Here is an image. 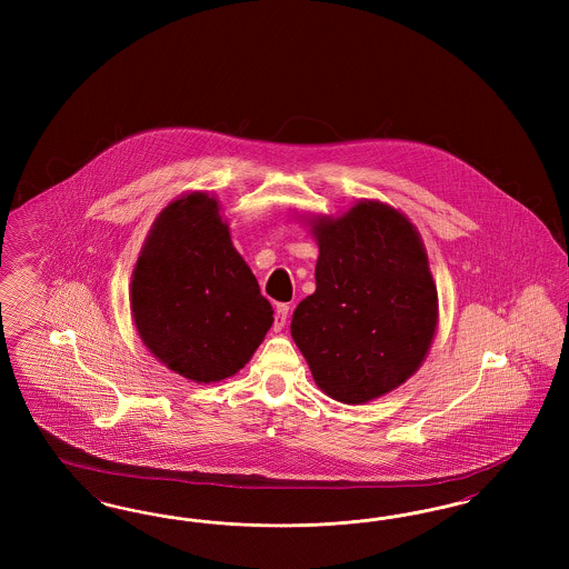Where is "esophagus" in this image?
<instances>
[{"label": "esophagus", "instance_id": "esophagus-1", "mask_svg": "<svg viewBox=\"0 0 569 569\" xmlns=\"http://www.w3.org/2000/svg\"><path fill=\"white\" fill-rule=\"evenodd\" d=\"M288 313H290V305H277L274 307V330H281L283 326H286V320H288Z\"/></svg>", "mask_w": 569, "mask_h": 569}]
</instances>
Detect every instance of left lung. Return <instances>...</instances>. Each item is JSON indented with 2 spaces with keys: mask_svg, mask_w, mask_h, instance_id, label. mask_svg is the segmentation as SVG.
<instances>
[{
  "mask_svg": "<svg viewBox=\"0 0 569 569\" xmlns=\"http://www.w3.org/2000/svg\"><path fill=\"white\" fill-rule=\"evenodd\" d=\"M316 292L292 316V339L335 401L360 406L399 388L422 365L437 328L427 249L397 209L362 200L311 221Z\"/></svg>",
  "mask_w": 569,
  "mask_h": 569,
  "instance_id": "8db88e82",
  "label": "left lung"
}]
</instances>
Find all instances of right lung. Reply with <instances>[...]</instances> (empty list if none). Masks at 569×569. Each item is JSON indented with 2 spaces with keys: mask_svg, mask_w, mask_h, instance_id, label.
<instances>
[{
  "mask_svg": "<svg viewBox=\"0 0 569 569\" xmlns=\"http://www.w3.org/2000/svg\"><path fill=\"white\" fill-rule=\"evenodd\" d=\"M130 305L136 330L170 371L196 383L234 376L272 326V307L204 191L172 200L140 249Z\"/></svg>",
  "mask_w": 569,
  "mask_h": 569,
  "instance_id": "add662e5",
  "label": "right lung"
}]
</instances>
